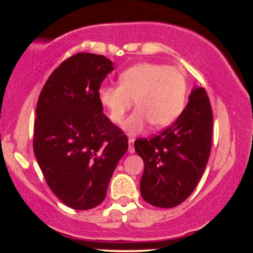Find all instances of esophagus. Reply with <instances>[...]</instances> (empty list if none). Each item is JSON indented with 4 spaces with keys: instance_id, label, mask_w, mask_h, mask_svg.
Segmentation results:
<instances>
[{
    "instance_id": "obj_1",
    "label": "esophagus",
    "mask_w": 253,
    "mask_h": 253,
    "mask_svg": "<svg viewBox=\"0 0 253 253\" xmlns=\"http://www.w3.org/2000/svg\"><path fill=\"white\" fill-rule=\"evenodd\" d=\"M128 144H129V146H128V152H129V153H134V146H133V139H129Z\"/></svg>"
}]
</instances>
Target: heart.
<instances>
[{
    "label": "heart",
    "instance_id": "1",
    "mask_svg": "<svg viewBox=\"0 0 253 253\" xmlns=\"http://www.w3.org/2000/svg\"><path fill=\"white\" fill-rule=\"evenodd\" d=\"M120 85H102L98 100L113 123L121 124L132 108L138 109L125 121L129 134H139L149 127L169 126L181 114L187 95V82L181 71L156 63H139L119 76Z\"/></svg>",
    "mask_w": 253,
    "mask_h": 253
}]
</instances>
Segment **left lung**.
Wrapping results in <instances>:
<instances>
[{
	"label": "left lung",
	"instance_id": "1",
	"mask_svg": "<svg viewBox=\"0 0 253 253\" xmlns=\"http://www.w3.org/2000/svg\"><path fill=\"white\" fill-rule=\"evenodd\" d=\"M213 113L202 86H194L177 120L159 135L134 141L144 161L140 193L150 205L172 208L187 200L207 167Z\"/></svg>",
	"mask_w": 253,
	"mask_h": 253
}]
</instances>
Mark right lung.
I'll return each instance as SVG.
<instances>
[{
    "instance_id": "1",
    "label": "right lung",
    "mask_w": 253,
    "mask_h": 253,
    "mask_svg": "<svg viewBox=\"0 0 253 253\" xmlns=\"http://www.w3.org/2000/svg\"><path fill=\"white\" fill-rule=\"evenodd\" d=\"M112 60L77 53L46 81L37 104L33 150L46 183L68 207L86 211L103 201L128 139L103 114L98 89Z\"/></svg>"
}]
</instances>
